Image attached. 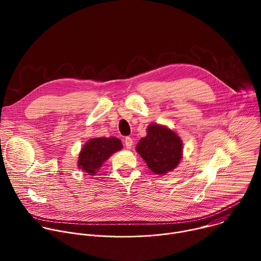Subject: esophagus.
Instances as JSON below:
<instances>
[{
    "instance_id": "1",
    "label": "esophagus",
    "mask_w": 261,
    "mask_h": 261,
    "mask_svg": "<svg viewBox=\"0 0 261 261\" xmlns=\"http://www.w3.org/2000/svg\"><path fill=\"white\" fill-rule=\"evenodd\" d=\"M124 143H125L126 147L129 150V148H131V146L133 144V139L131 137H126L125 140H124Z\"/></svg>"
}]
</instances>
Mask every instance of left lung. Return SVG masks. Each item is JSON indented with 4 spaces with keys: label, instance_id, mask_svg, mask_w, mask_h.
Masks as SVG:
<instances>
[{
    "label": "left lung",
    "instance_id": "left-lung-1",
    "mask_svg": "<svg viewBox=\"0 0 261 261\" xmlns=\"http://www.w3.org/2000/svg\"><path fill=\"white\" fill-rule=\"evenodd\" d=\"M136 152L155 174L164 175L177 167L182 158V141L170 128L153 123L139 139Z\"/></svg>",
    "mask_w": 261,
    "mask_h": 261
}]
</instances>
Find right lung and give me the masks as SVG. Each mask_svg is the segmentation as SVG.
Here are the masks:
<instances>
[{
    "instance_id": "obj_1",
    "label": "right lung",
    "mask_w": 261,
    "mask_h": 261,
    "mask_svg": "<svg viewBox=\"0 0 261 261\" xmlns=\"http://www.w3.org/2000/svg\"><path fill=\"white\" fill-rule=\"evenodd\" d=\"M123 148L122 141L114 136L89 139L79 155L77 166L87 175H95L102 164L116 152Z\"/></svg>"
}]
</instances>
